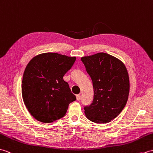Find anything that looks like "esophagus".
Masks as SVG:
<instances>
[{
  "label": "esophagus",
  "mask_w": 153,
  "mask_h": 153,
  "mask_svg": "<svg viewBox=\"0 0 153 153\" xmlns=\"http://www.w3.org/2000/svg\"><path fill=\"white\" fill-rule=\"evenodd\" d=\"M81 99H82V96H81L80 94L76 95V100H77V101H80Z\"/></svg>",
  "instance_id": "34e87169"
}]
</instances>
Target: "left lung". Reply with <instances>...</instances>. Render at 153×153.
<instances>
[{
  "label": "left lung",
  "instance_id": "8db88e82",
  "mask_svg": "<svg viewBox=\"0 0 153 153\" xmlns=\"http://www.w3.org/2000/svg\"><path fill=\"white\" fill-rule=\"evenodd\" d=\"M92 81L94 99L84 107V113L95 123H109L126 105L130 80L126 68L116 57L98 53L81 58Z\"/></svg>",
  "mask_w": 153,
  "mask_h": 153
}]
</instances>
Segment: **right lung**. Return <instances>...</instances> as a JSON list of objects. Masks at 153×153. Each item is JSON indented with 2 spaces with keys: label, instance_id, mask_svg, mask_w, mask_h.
Masks as SVG:
<instances>
[{
  "label": "right lung",
  "instance_id": "add662e5",
  "mask_svg": "<svg viewBox=\"0 0 153 153\" xmlns=\"http://www.w3.org/2000/svg\"><path fill=\"white\" fill-rule=\"evenodd\" d=\"M75 57L57 53L40 54L30 61L23 76L22 92L29 113L37 120L50 123L65 116L69 103L76 100L63 76Z\"/></svg>",
  "mask_w": 153,
  "mask_h": 153
}]
</instances>
